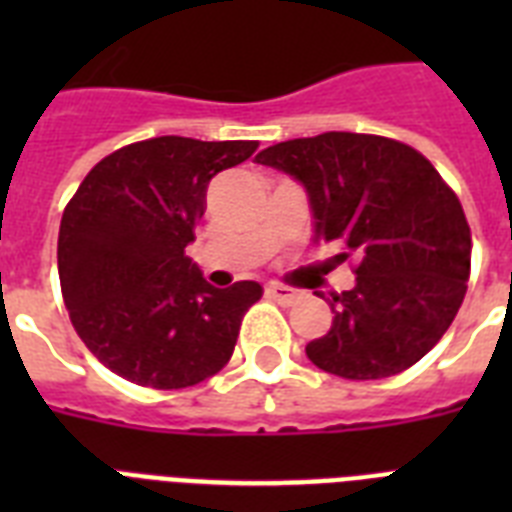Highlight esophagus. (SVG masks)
I'll return each mask as SVG.
<instances>
[{
    "label": "esophagus",
    "mask_w": 512,
    "mask_h": 512,
    "mask_svg": "<svg viewBox=\"0 0 512 512\" xmlns=\"http://www.w3.org/2000/svg\"><path fill=\"white\" fill-rule=\"evenodd\" d=\"M265 292H268V297H271V300H276V303H281V305H292L300 300V295H297L295 289L279 287V284H271V287L265 289Z\"/></svg>",
    "instance_id": "1"
}]
</instances>
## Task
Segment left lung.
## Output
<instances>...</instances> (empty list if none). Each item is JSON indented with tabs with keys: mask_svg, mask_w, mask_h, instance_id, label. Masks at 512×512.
<instances>
[{
	"mask_svg": "<svg viewBox=\"0 0 512 512\" xmlns=\"http://www.w3.org/2000/svg\"><path fill=\"white\" fill-rule=\"evenodd\" d=\"M257 164L303 183L313 241L356 257V287L332 295V329L305 345L345 380H380L417 364L452 327L468 292L470 225L457 193L412 146L324 132L260 151Z\"/></svg>",
	"mask_w": 512,
	"mask_h": 512,
	"instance_id": "8db88e82",
	"label": "left lung"
}]
</instances>
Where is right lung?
<instances>
[{
	"instance_id": "add662e5",
	"label": "right lung",
	"mask_w": 512,
	"mask_h": 512,
	"mask_svg": "<svg viewBox=\"0 0 512 512\" xmlns=\"http://www.w3.org/2000/svg\"><path fill=\"white\" fill-rule=\"evenodd\" d=\"M255 140L151 138L106 156L63 209L58 273L76 335L143 388H188L231 361L257 281L217 289L185 257L217 172Z\"/></svg>"
}]
</instances>
